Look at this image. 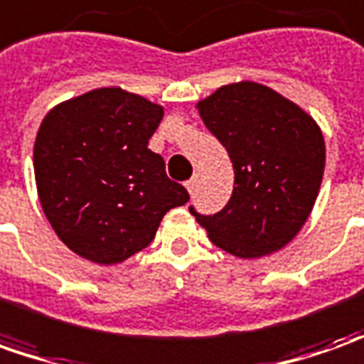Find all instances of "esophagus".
<instances>
[{"label":"esophagus","instance_id":"esophagus-1","mask_svg":"<svg viewBox=\"0 0 364 364\" xmlns=\"http://www.w3.org/2000/svg\"><path fill=\"white\" fill-rule=\"evenodd\" d=\"M185 187H187V191H189L193 195V191L197 189V177H191L189 181L185 183Z\"/></svg>","mask_w":364,"mask_h":364}]
</instances>
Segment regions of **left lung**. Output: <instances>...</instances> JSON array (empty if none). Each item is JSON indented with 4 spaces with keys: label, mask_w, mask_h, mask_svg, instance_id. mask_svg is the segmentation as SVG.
Instances as JSON below:
<instances>
[{
    "label": "left lung",
    "mask_w": 364,
    "mask_h": 364,
    "mask_svg": "<svg viewBox=\"0 0 364 364\" xmlns=\"http://www.w3.org/2000/svg\"><path fill=\"white\" fill-rule=\"evenodd\" d=\"M195 107L235 171L233 195L217 215H195L211 243L239 259L281 251L303 229L325 171V137L301 105L257 81H237Z\"/></svg>",
    "instance_id": "8db88e82"
}]
</instances>
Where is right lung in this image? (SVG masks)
Here are the masks:
<instances>
[{
    "label": "right lung",
    "mask_w": 364,
    "mask_h": 364,
    "mask_svg": "<svg viewBox=\"0 0 364 364\" xmlns=\"http://www.w3.org/2000/svg\"><path fill=\"white\" fill-rule=\"evenodd\" d=\"M165 109L123 87H97L49 109L33 145L37 197L69 249L117 265L155 239L161 219L189 201L147 147Z\"/></svg>",
    "instance_id": "add662e5"
}]
</instances>
